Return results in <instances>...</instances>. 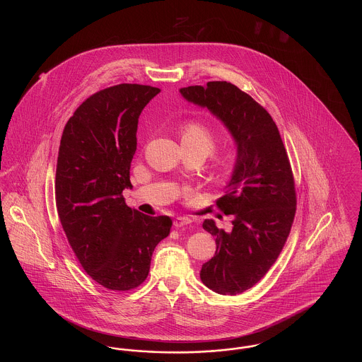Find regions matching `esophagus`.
<instances>
[{"instance_id": "obj_1", "label": "esophagus", "mask_w": 362, "mask_h": 362, "mask_svg": "<svg viewBox=\"0 0 362 362\" xmlns=\"http://www.w3.org/2000/svg\"><path fill=\"white\" fill-rule=\"evenodd\" d=\"M191 223V220L187 218V217H176L175 220H173V226L175 228H182V226H185V225H189Z\"/></svg>"}]
</instances>
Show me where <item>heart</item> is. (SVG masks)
Masks as SVG:
<instances>
[{
  "instance_id": "b5f03b06",
  "label": "heart",
  "mask_w": 362,
  "mask_h": 362,
  "mask_svg": "<svg viewBox=\"0 0 362 362\" xmlns=\"http://www.w3.org/2000/svg\"><path fill=\"white\" fill-rule=\"evenodd\" d=\"M182 142L201 149L205 155L211 153L216 146V136L211 129L205 123L198 121L189 122L182 129ZM239 155L236 149H228L223 155L218 156L217 165L223 173H232L238 165Z\"/></svg>"
}]
</instances>
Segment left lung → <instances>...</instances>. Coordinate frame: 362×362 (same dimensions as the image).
I'll list each match as a JSON object with an SVG mask.
<instances>
[{
	"label": "left lung",
	"mask_w": 362,
	"mask_h": 362,
	"mask_svg": "<svg viewBox=\"0 0 362 362\" xmlns=\"http://www.w3.org/2000/svg\"><path fill=\"white\" fill-rule=\"evenodd\" d=\"M180 93L224 122L238 144V165L216 201L233 226L225 232L204 221L217 250L201 270L209 289L235 296L266 276L288 240L297 205L291 161L272 115L238 86L209 81Z\"/></svg>",
	"instance_id": "8db88e82"
}]
</instances>
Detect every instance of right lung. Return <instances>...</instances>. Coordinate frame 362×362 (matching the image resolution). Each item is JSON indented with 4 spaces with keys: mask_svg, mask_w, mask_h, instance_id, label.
Masks as SVG:
<instances>
[{
    "mask_svg": "<svg viewBox=\"0 0 362 362\" xmlns=\"http://www.w3.org/2000/svg\"><path fill=\"white\" fill-rule=\"evenodd\" d=\"M160 92L141 84L108 86L78 105L65 124L55 173V204L74 255L86 274L110 291L138 288L156 245L170 235L167 216L126 205L138 118Z\"/></svg>",
    "mask_w": 362,
    "mask_h": 362,
    "instance_id": "add662e5",
    "label": "right lung"
}]
</instances>
